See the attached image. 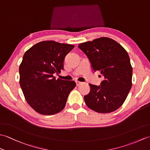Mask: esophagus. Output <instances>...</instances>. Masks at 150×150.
Here are the masks:
<instances>
[{"instance_id":"1","label":"esophagus","mask_w":150,"mask_h":150,"mask_svg":"<svg viewBox=\"0 0 150 150\" xmlns=\"http://www.w3.org/2000/svg\"><path fill=\"white\" fill-rule=\"evenodd\" d=\"M82 82H79V81H76V85L77 86H80L81 84H82Z\"/></svg>"}]
</instances>
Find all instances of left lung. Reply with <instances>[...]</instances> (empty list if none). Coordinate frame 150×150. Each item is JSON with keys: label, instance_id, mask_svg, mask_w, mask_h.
<instances>
[{"label": "left lung", "instance_id": "left-lung-1", "mask_svg": "<svg viewBox=\"0 0 150 150\" xmlns=\"http://www.w3.org/2000/svg\"><path fill=\"white\" fill-rule=\"evenodd\" d=\"M78 47L88 57L92 69L99 71L103 78L100 86L89 84L90 91L84 96L86 104L98 113L115 111L125 101L132 86L133 69L128 53L108 37L81 43Z\"/></svg>", "mask_w": 150, "mask_h": 150}]
</instances>
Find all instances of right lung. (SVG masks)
Masks as SVG:
<instances>
[{
    "label": "right lung",
    "mask_w": 150,
    "mask_h": 150,
    "mask_svg": "<svg viewBox=\"0 0 150 150\" xmlns=\"http://www.w3.org/2000/svg\"><path fill=\"white\" fill-rule=\"evenodd\" d=\"M75 46L53 40L40 42L27 50L19 66L20 84L28 103L37 112L50 115L62 111L75 82L56 79L64 60Z\"/></svg>",
    "instance_id": "right-lung-1"
}]
</instances>
